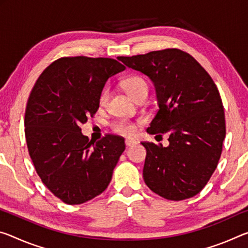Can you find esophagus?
I'll return each instance as SVG.
<instances>
[{
    "label": "esophagus",
    "mask_w": 248,
    "mask_h": 248,
    "mask_svg": "<svg viewBox=\"0 0 248 248\" xmlns=\"http://www.w3.org/2000/svg\"><path fill=\"white\" fill-rule=\"evenodd\" d=\"M124 143H125V145H127V147H131V145L136 144L137 142H136V140H133V139H125Z\"/></svg>",
    "instance_id": "34e87169"
}]
</instances>
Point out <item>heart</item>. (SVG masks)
<instances>
[{
	"instance_id": "1",
	"label": "heart",
	"mask_w": 248,
	"mask_h": 248,
	"mask_svg": "<svg viewBox=\"0 0 248 248\" xmlns=\"http://www.w3.org/2000/svg\"><path fill=\"white\" fill-rule=\"evenodd\" d=\"M123 87L129 93V96H131L133 99L137 100L139 99L140 97L148 95V84L145 81L144 78L141 76H130L128 77L127 79L123 81ZM109 98V90L106 88L101 93L99 103L100 105H105L107 103ZM112 130L119 133V135L123 136H132L133 133L136 132V124L130 123V121L127 120H119L116 121L115 124H112Z\"/></svg>"
}]
</instances>
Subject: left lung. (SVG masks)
Returning a JSON list of instances; mask_svg holds the SVG:
<instances>
[{
    "instance_id": "left-lung-1",
    "label": "left lung",
    "mask_w": 248,
    "mask_h": 248,
    "mask_svg": "<svg viewBox=\"0 0 248 248\" xmlns=\"http://www.w3.org/2000/svg\"><path fill=\"white\" fill-rule=\"evenodd\" d=\"M118 60L155 82L159 110L147 132L169 133L168 147L141 142L147 150L145 184L170 201L200 193L217 167L226 133L215 82L194 57L178 48Z\"/></svg>"
}]
</instances>
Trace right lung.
I'll return each mask as SVG.
<instances>
[{
    "label": "right lung",
    "instance_id": "obj_1",
    "mask_svg": "<svg viewBox=\"0 0 248 248\" xmlns=\"http://www.w3.org/2000/svg\"><path fill=\"white\" fill-rule=\"evenodd\" d=\"M113 58L62 57L45 68L30 93L25 138L42 182L66 204L89 201L109 186L124 139L93 142L80 125L96 115L106 82L124 70Z\"/></svg>",
    "mask_w": 248,
    "mask_h": 248
}]
</instances>
